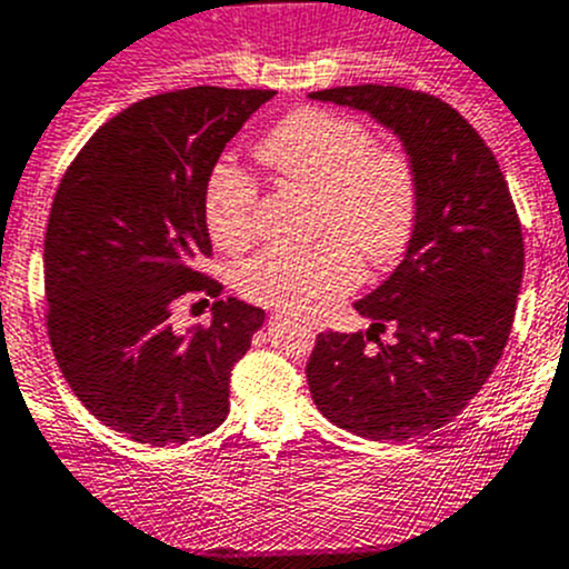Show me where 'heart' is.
I'll return each mask as SVG.
<instances>
[{"label": "heart", "instance_id": "1", "mask_svg": "<svg viewBox=\"0 0 569 569\" xmlns=\"http://www.w3.org/2000/svg\"><path fill=\"white\" fill-rule=\"evenodd\" d=\"M279 178L318 189L310 246H273L240 268V293L293 316H316L360 284V253L371 264L393 262L419 220L413 164L360 119L323 108L284 117L257 148ZM257 183L231 164H218L207 183V226L220 248L246 246L253 229Z\"/></svg>", "mask_w": 569, "mask_h": 569}]
</instances>
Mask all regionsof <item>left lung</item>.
I'll list each match as a JSON object with an SVG mask.
<instances>
[{
	"label": "left lung",
	"instance_id": "1",
	"mask_svg": "<svg viewBox=\"0 0 569 569\" xmlns=\"http://www.w3.org/2000/svg\"><path fill=\"white\" fill-rule=\"evenodd\" d=\"M310 97L369 111L402 139L419 178L408 253L355 305L371 329L316 338L312 402L362 438L410 441L456 419L500 362L522 284V226L495 153L450 102L377 83ZM388 322L393 345L376 335Z\"/></svg>",
	"mask_w": 569,
	"mask_h": 569
}]
</instances>
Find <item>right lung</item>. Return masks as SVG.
<instances>
[{
	"label": "right lung",
	"mask_w": 569,
	"mask_h": 569,
	"mask_svg": "<svg viewBox=\"0 0 569 569\" xmlns=\"http://www.w3.org/2000/svg\"><path fill=\"white\" fill-rule=\"evenodd\" d=\"M273 91H164L119 111L58 183L44 237L47 335L74 397L139 443L172 447L229 416V377L264 310L214 301L209 327L176 335L183 296L218 299L207 183Z\"/></svg>",
	"instance_id": "add662e5"
}]
</instances>
